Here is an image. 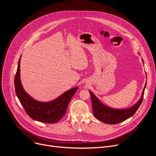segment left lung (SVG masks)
Listing matches in <instances>:
<instances>
[{"label": "left lung", "mask_w": 156, "mask_h": 156, "mask_svg": "<svg viewBox=\"0 0 156 156\" xmlns=\"http://www.w3.org/2000/svg\"><path fill=\"white\" fill-rule=\"evenodd\" d=\"M142 61L144 62V60L142 58ZM147 76V74H146ZM147 85V82L142 91L141 96L140 99L134 105L127 108H122V109H117L108 106L101 101L92 92L89 90L92 104L93 114L96 119L101 120L103 122L108 124H115L123 122L127 119L132 117L133 115L136 112L138 108L140 107L142 101L144 99V94L145 89Z\"/></svg>", "instance_id": "obj_1"}]
</instances>
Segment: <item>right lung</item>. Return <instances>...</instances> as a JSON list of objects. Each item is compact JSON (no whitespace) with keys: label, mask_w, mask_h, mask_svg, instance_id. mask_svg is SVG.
I'll use <instances>...</instances> for the list:
<instances>
[{"label":"right lung","mask_w":156,"mask_h":156,"mask_svg":"<svg viewBox=\"0 0 156 156\" xmlns=\"http://www.w3.org/2000/svg\"><path fill=\"white\" fill-rule=\"evenodd\" d=\"M21 57L18 60L15 78V92L20 103L31 119L44 123L57 122L65 115L69 101L78 89V87L72 88L55 99L48 102H42L34 99L24 90L20 80Z\"/></svg>","instance_id":"right-lung-1"}]
</instances>
